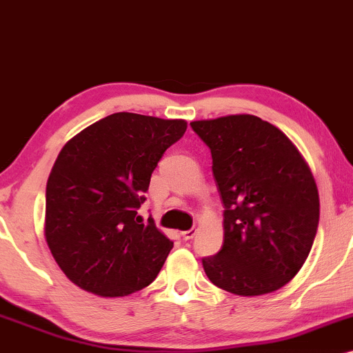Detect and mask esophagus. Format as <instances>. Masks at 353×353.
Masks as SVG:
<instances>
[{"label": "esophagus", "mask_w": 353, "mask_h": 353, "mask_svg": "<svg viewBox=\"0 0 353 353\" xmlns=\"http://www.w3.org/2000/svg\"><path fill=\"white\" fill-rule=\"evenodd\" d=\"M195 235H196L195 228H190V230H185V232H181V236H183V240H192Z\"/></svg>", "instance_id": "esophagus-1"}]
</instances>
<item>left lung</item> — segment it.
<instances>
[{
    "label": "left lung",
    "mask_w": 353,
    "mask_h": 353,
    "mask_svg": "<svg viewBox=\"0 0 353 353\" xmlns=\"http://www.w3.org/2000/svg\"><path fill=\"white\" fill-rule=\"evenodd\" d=\"M212 153L223 245L201 259L210 282L235 295L270 294L307 260L320 201L310 168L279 128L253 114L192 121Z\"/></svg>",
    "instance_id": "obj_1"
}]
</instances>
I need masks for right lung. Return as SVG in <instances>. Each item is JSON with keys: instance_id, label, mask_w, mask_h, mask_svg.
<instances>
[{"instance_id": "1", "label": "right lung", "mask_w": 353, "mask_h": 353, "mask_svg": "<svg viewBox=\"0 0 353 353\" xmlns=\"http://www.w3.org/2000/svg\"><path fill=\"white\" fill-rule=\"evenodd\" d=\"M187 121L113 113L63 146L46 183L51 255L83 290L123 296L148 287L173 241L138 215L150 178Z\"/></svg>"}]
</instances>
